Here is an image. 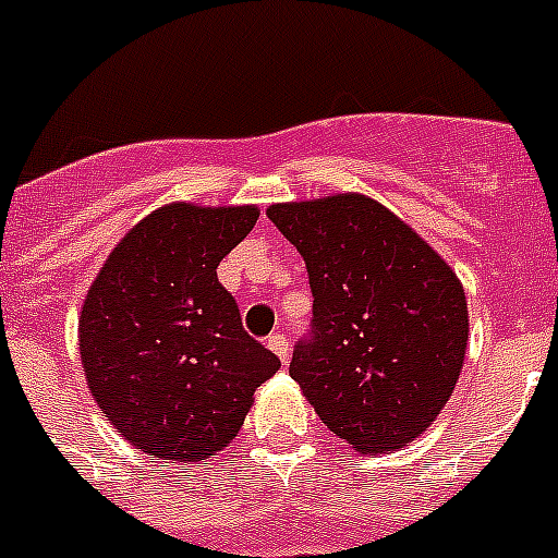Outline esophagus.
<instances>
[{"label":"esophagus","mask_w":558,"mask_h":558,"mask_svg":"<svg viewBox=\"0 0 558 558\" xmlns=\"http://www.w3.org/2000/svg\"><path fill=\"white\" fill-rule=\"evenodd\" d=\"M268 349L270 352H276L279 354V360H282L284 366H288V357H290V343H288V338H284V335H279V332H274L268 338Z\"/></svg>","instance_id":"34e87169"}]
</instances>
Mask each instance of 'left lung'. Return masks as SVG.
Wrapping results in <instances>:
<instances>
[{
  "label": "left lung",
  "instance_id": "left-lung-1",
  "mask_svg": "<svg viewBox=\"0 0 558 558\" xmlns=\"http://www.w3.org/2000/svg\"><path fill=\"white\" fill-rule=\"evenodd\" d=\"M307 265L313 322L290 377L338 438L360 452L402 447L452 397L470 335L450 265L363 195L268 209Z\"/></svg>",
  "mask_w": 558,
  "mask_h": 558
}]
</instances>
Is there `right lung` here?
<instances>
[{
  "label": "right lung",
  "mask_w": 558,
  "mask_h": 558,
  "mask_svg": "<svg viewBox=\"0 0 558 558\" xmlns=\"http://www.w3.org/2000/svg\"><path fill=\"white\" fill-rule=\"evenodd\" d=\"M256 218L254 206H161L122 236L86 295L88 391L125 441L161 461L223 450L282 366L218 282L220 259Z\"/></svg>",
  "instance_id": "obj_1"
}]
</instances>
